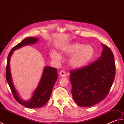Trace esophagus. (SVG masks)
<instances>
[{"label":"esophagus","instance_id":"obj_1","mask_svg":"<svg viewBox=\"0 0 124 124\" xmlns=\"http://www.w3.org/2000/svg\"><path fill=\"white\" fill-rule=\"evenodd\" d=\"M59 74L61 76V77H65V76H66V73H65V71L64 70L61 71L59 73Z\"/></svg>","mask_w":124,"mask_h":124}]
</instances>
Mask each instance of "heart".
<instances>
[{"label": "heart", "instance_id": "heart-1", "mask_svg": "<svg viewBox=\"0 0 124 124\" xmlns=\"http://www.w3.org/2000/svg\"><path fill=\"white\" fill-rule=\"evenodd\" d=\"M63 54L64 55H73L69 60V64L73 69H80L84 67L90 63L95 55V51L94 47L90 45H85L76 43L65 47L63 49ZM53 60L57 62L61 60V55L56 52H53L51 54Z\"/></svg>", "mask_w": 124, "mask_h": 124}]
</instances>
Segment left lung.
<instances>
[{
  "label": "left lung",
  "mask_w": 124,
  "mask_h": 124,
  "mask_svg": "<svg viewBox=\"0 0 124 124\" xmlns=\"http://www.w3.org/2000/svg\"><path fill=\"white\" fill-rule=\"evenodd\" d=\"M102 45L103 49L98 60L70 71L72 97L80 107L93 106L105 99L115 79L114 54L109 47Z\"/></svg>",
  "instance_id": "left-lung-1"
}]
</instances>
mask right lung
Masks as SVG:
<instances>
[{
    "label": "right lung",
    "mask_w": 124,
    "mask_h": 124,
    "mask_svg": "<svg viewBox=\"0 0 124 124\" xmlns=\"http://www.w3.org/2000/svg\"><path fill=\"white\" fill-rule=\"evenodd\" d=\"M38 40L37 38L28 37L25 38L10 50L8 56L6 69V78L12 93L16 101L22 106L29 108H36L44 106L48 102L51 95L53 88L57 79V69L51 67H45L42 75L41 79L39 81L33 94L32 97L29 101H25L22 100L19 97L17 91L13 85L10 69V59L14 50L17 49L27 45L36 43Z\"/></svg>",
    "instance_id": "1"
}]
</instances>
